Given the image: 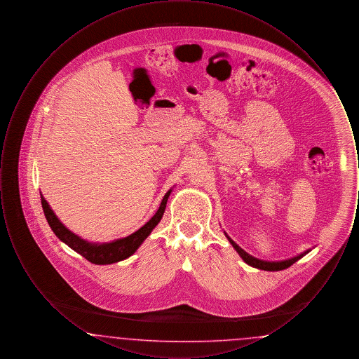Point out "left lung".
Returning a JSON list of instances; mask_svg holds the SVG:
<instances>
[{"label": "left lung", "instance_id": "1", "mask_svg": "<svg viewBox=\"0 0 359 359\" xmlns=\"http://www.w3.org/2000/svg\"><path fill=\"white\" fill-rule=\"evenodd\" d=\"M223 233H224L226 238L229 239V242L233 245V248L237 250L239 257H241L248 265H250V266H253V268H257V269H261V271L277 272V271L287 269V268H290V265H293L296 261H299L302 257L306 256L307 253L311 252V249H308V250L300 253V255H297V256L292 257V258H288V259H283V261H265V259H259V258H256V257L250 256V255L246 253L241 246H238L233 239L230 238L226 231H223Z\"/></svg>", "mask_w": 359, "mask_h": 359}]
</instances>
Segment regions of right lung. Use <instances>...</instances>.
Returning a JSON list of instances; mask_svg holds the SVG:
<instances>
[{"label":"right lung","mask_w":359,"mask_h":359,"mask_svg":"<svg viewBox=\"0 0 359 359\" xmlns=\"http://www.w3.org/2000/svg\"><path fill=\"white\" fill-rule=\"evenodd\" d=\"M172 188H170L167 191V194L164 195L156 214L142 227H140L137 231L132 233L128 237L114 239L110 242H102V243L101 242H90L87 239L79 237L78 234L72 233L63 223L60 222V219L56 217V214L53 212V210L50 207L41 192H40V196H41V205H43L44 215L47 218V222L50 224L52 231L55 233V236L62 242H65L72 250H75L81 256L85 257L86 259L90 261L91 264L109 265V264H114V262H118L122 259H126L136 253L137 249L142 245V242L145 239L148 238V236L152 233L154 227L161 221L164 211H165L167 201L171 195Z\"/></svg>","instance_id":"right-lung-1"}]
</instances>
